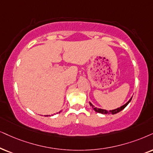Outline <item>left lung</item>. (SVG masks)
Wrapping results in <instances>:
<instances>
[{
    "label": "left lung",
    "instance_id": "left-lung-1",
    "mask_svg": "<svg viewBox=\"0 0 153 153\" xmlns=\"http://www.w3.org/2000/svg\"><path fill=\"white\" fill-rule=\"evenodd\" d=\"M131 99H132V97H131V99L129 100V101H128V102H127V103H126V104H124V105L121 106V107H119V108H117V109H114V110H109V111H107V110H105V109H99V108L94 107V105H92V104H91L90 102V106H91V107H92V109H93L94 110V111H95L96 112H98V113H101V114H117V113H118V112L121 111V110H123V109H124V108H125L126 107L127 105H128L129 102H131Z\"/></svg>",
    "mask_w": 153,
    "mask_h": 153
}]
</instances>
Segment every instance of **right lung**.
Returning <instances> with one entry per match:
<instances>
[{
	"instance_id": "right-lung-1",
	"label": "right lung",
	"mask_w": 153,
	"mask_h": 153,
	"mask_svg": "<svg viewBox=\"0 0 153 153\" xmlns=\"http://www.w3.org/2000/svg\"><path fill=\"white\" fill-rule=\"evenodd\" d=\"M47 116H48V115H47Z\"/></svg>"
}]
</instances>
